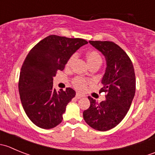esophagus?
<instances>
[{"label":"esophagus","instance_id":"34e87169","mask_svg":"<svg viewBox=\"0 0 155 155\" xmlns=\"http://www.w3.org/2000/svg\"><path fill=\"white\" fill-rule=\"evenodd\" d=\"M83 97H84L83 94H79V93H76V97L77 98V99H80V98Z\"/></svg>","mask_w":155,"mask_h":155}]
</instances>
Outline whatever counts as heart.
<instances>
[{"label": "heart", "mask_w": 155, "mask_h": 155, "mask_svg": "<svg viewBox=\"0 0 155 155\" xmlns=\"http://www.w3.org/2000/svg\"><path fill=\"white\" fill-rule=\"evenodd\" d=\"M76 54H73V55L69 58V60L68 61V63H67V67L71 66L73 61L76 59ZM87 61L89 65L94 64L96 63L101 64V62H102V59H101V55H100L99 53L97 52L96 51H91L87 53ZM73 86L76 87V89H78V90H84V89L86 87L87 81L85 80V79H83V78L82 77H76L73 79Z\"/></svg>", "instance_id": "1"}]
</instances>
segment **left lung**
Instances as JSON below:
<instances>
[{
	"instance_id": "8db88e82",
	"label": "left lung",
	"mask_w": 155,
	"mask_h": 155,
	"mask_svg": "<svg viewBox=\"0 0 155 155\" xmlns=\"http://www.w3.org/2000/svg\"><path fill=\"white\" fill-rule=\"evenodd\" d=\"M101 51L107 68L100 92H105L106 100L97 103L88 97L90 107L83 118L91 127L107 131L118 125L127 113L135 95L136 77L130 58L120 46L110 41H89Z\"/></svg>"
}]
</instances>
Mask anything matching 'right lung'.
Returning <instances> with one entry per match:
<instances>
[{"label": "right lung", "mask_w": 155, "mask_h": 155, "mask_svg": "<svg viewBox=\"0 0 155 155\" xmlns=\"http://www.w3.org/2000/svg\"><path fill=\"white\" fill-rule=\"evenodd\" d=\"M87 42L80 38L50 35L29 51L20 72L18 91L23 109L35 125L51 129L63 120L69 102L76 95L73 88L56 91L53 77Z\"/></svg>", "instance_id": "right-lung-1"}]
</instances>
